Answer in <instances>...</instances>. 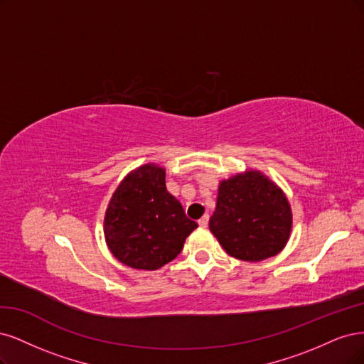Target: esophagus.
Listing matches in <instances>:
<instances>
[{
	"label": "esophagus",
	"mask_w": 364,
	"mask_h": 364,
	"mask_svg": "<svg viewBox=\"0 0 364 364\" xmlns=\"http://www.w3.org/2000/svg\"><path fill=\"white\" fill-rule=\"evenodd\" d=\"M198 224H199V227L205 228V227L208 225V215H204L201 219H199V220H198Z\"/></svg>",
	"instance_id": "obj_1"
}]
</instances>
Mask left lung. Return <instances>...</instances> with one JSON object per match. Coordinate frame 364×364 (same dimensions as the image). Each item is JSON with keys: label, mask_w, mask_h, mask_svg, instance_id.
I'll list each match as a JSON object with an SVG mask.
<instances>
[{"label": "left lung", "mask_w": 364, "mask_h": 364, "mask_svg": "<svg viewBox=\"0 0 364 364\" xmlns=\"http://www.w3.org/2000/svg\"><path fill=\"white\" fill-rule=\"evenodd\" d=\"M286 193L257 169L222 180L208 227L234 259L262 262L284 250L291 232Z\"/></svg>", "instance_id": "obj_1"}]
</instances>
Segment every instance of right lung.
<instances>
[{
    "label": "right lung",
    "mask_w": 364,
    "mask_h": 364,
    "mask_svg": "<svg viewBox=\"0 0 364 364\" xmlns=\"http://www.w3.org/2000/svg\"><path fill=\"white\" fill-rule=\"evenodd\" d=\"M166 172L146 163L127 173L104 216V237L114 259L125 266L156 271L177 257L198 227L166 189Z\"/></svg>",
    "instance_id": "add662e5"
}]
</instances>
